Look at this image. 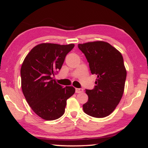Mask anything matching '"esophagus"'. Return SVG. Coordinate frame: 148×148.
<instances>
[{
	"instance_id": "esophagus-1",
	"label": "esophagus",
	"mask_w": 148,
	"mask_h": 148,
	"mask_svg": "<svg viewBox=\"0 0 148 148\" xmlns=\"http://www.w3.org/2000/svg\"><path fill=\"white\" fill-rule=\"evenodd\" d=\"M83 91V89L82 88H76V93H82Z\"/></svg>"
}]
</instances>
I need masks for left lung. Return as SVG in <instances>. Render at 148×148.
Segmentation results:
<instances>
[{
    "label": "left lung",
    "instance_id": "obj_1",
    "mask_svg": "<svg viewBox=\"0 0 148 148\" xmlns=\"http://www.w3.org/2000/svg\"><path fill=\"white\" fill-rule=\"evenodd\" d=\"M85 55L89 69L97 78L93 89H85L88 101L83 105L86 114L97 118L109 115L124 91L126 70L121 54L104 42L78 44Z\"/></svg>",
    "mask_w": 148,
    "mask_h": 148
}]
</instances>
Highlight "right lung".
Returning a JSON list of instances; mask_svg holds the SVG:
<instances>
[{"label": "right lung", "mask_w": 148, "mask_h": 148, "mask_svg": "<svg viewBox=\"0 0 148 148\" xmlns=\"http://www.w3.org/2000/svg\"><path fill=\"white\" fill-rule=\"evenodd\" d=\"M74 44H41L30 51L22 63L20 75L22 92L32 110L42 119L55 120L65 113L67 100L75 92L63 87L54 78Z\"/></svg>", "instance_id": "1"}]
</instances>
